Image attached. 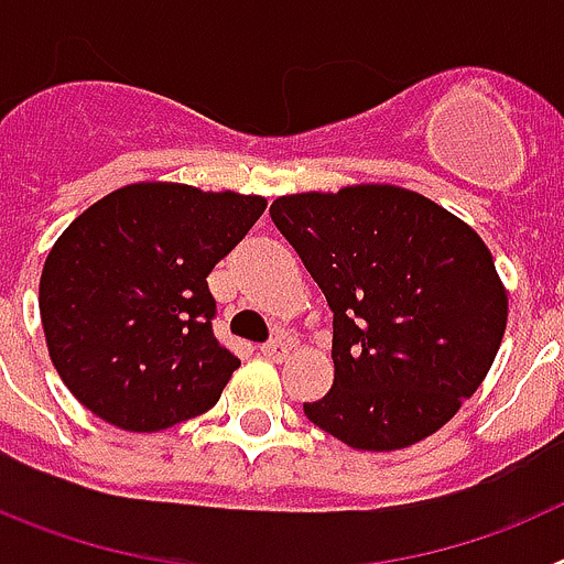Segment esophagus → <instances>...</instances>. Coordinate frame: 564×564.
Masks as SVG:
<instances>
[{
	"instance_id": "34e87169",
	"label": "esophagus",
	"mask_w": 564,
	"mask_h": 564,
	"mask_svg": "<svg viewBox=\"0 0 564 564\" xmlns=\"http://www.w3.org/2000/svg\"><path fill=\"white\" fill-rule=\"evenodd\" d=\"M288 352H291V347H288L285 338H273V341L262 344V356L271 358V361H282V358H288Z\"/></svg>"
}]
</instances>
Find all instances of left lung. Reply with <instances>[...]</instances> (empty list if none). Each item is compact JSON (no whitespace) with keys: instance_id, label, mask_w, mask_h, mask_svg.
<instances>
[{"instance_id":"obj_1","label":"left lung","mask_w":564,"mask_h":564,"mask_svg":"<svg viewBox=\"0 0 564 564\" xmlns=\"http://www.w3.org/2000/svg\"><path fill=\"white\" fill-rule=\"evenodd\" d=\"M271 220L333 311V387L305 415L361 452L406 449L446 426L508 322L480 234L392 183L285 194Z\"/></svg>"}]
</instances>
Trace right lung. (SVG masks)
I'll list each match as a JSON object with an SVG mask.
<instances>
[{"label":"right lung","instance_id":"obj_1","mask_svg":"<svg viewBox=\"0 0 564 564\" xmlns=\"http://www.w3.org/2000/svg\"><path fill=\"white\" fill-rule=\"evenodd\" d=\"M265 206L259 194L141 181L64 228L39 313L50 361L93 415L161 432L220 401L239 358L214 338L206 276Z\"/></svg>","mask_w":564,"mask_h":564}]
</instances>
